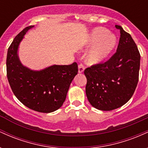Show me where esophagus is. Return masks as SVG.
<instances>
[{
	"label": "esophagus",
	"instance_id": "obj_1",
	"mask_svg": "<svg viewBox=\"0 0 148 148\" xmlns=\"http://www.w3.org/2000/svg\"><path fill=\"white\" fill-rule=\"evenodd\" d=\"M85 69V66L82 63L79 64V72L82 73L84 71Z\"/></svg>",
	"mask_w": 148,
	"mask_h": 148
}]
</instances>
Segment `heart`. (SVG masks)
I'll list each match as a JSON object with an SVG mask.
<instances>
[{
  "label": "heart",
  "instance_id": "heart-1",
  "mask_svg": "<svg viewBox=\"0 0 148 148\" xmlns=\"http://www.w3.org/2000/svg\"><path fill=\"white\" fill-rule=\"evenodd\" d=\"M116 37L108 33L104 28H97L90 34L88 39V46L95 47L90 51L86 56V61L89 64H97L111 53L116 45Z\"/></svg>",
  "mask_w": 148,
  "mask_h": 148
}]
</instances>
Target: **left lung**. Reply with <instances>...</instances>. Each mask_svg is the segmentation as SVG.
Segmentation results:
<instances>
[{"mask_svg": "<svg viewBox=\"0 0 148 148\" xmlns=\"http://www.w3.org/2000/svg\"><path fill=\"white\" fill-rule=\"evenodd\" d=\"M120 31L116 52L104 62L84 70L87 78L86 93L90 104L101 111L123 106L134 95L138 81L140 55L130 34Z\"/></svg>", "mask_w": 148, "mask_h": 148, "instance_id": "left-lung-1", "label": "left lung"}]
</instances>
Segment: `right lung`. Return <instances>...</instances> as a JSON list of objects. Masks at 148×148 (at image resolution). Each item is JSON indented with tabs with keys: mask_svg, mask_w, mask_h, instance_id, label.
Listing matches in <instances>:
<instances>
[{
	"mask_svg": "<svg viewBox=\"0 0 148 148\" xmlns=\"http://www.w3.org/2000/svg\"><path fill=\"white\" fill-rule=\"evenodd\" d=\"M33 25L26 27L14 37L7 55V76L12 90L21 102L41 113L56 111L63 104L69 86L78 74V64L53 65L33 71L22 65L17 50L23 35Z\"/></svg>",
	"mask_w": 148,
	"mask_h": 148,
	"instance_id": "obj_1",
	"label": "right lung"
}]
</instances>
